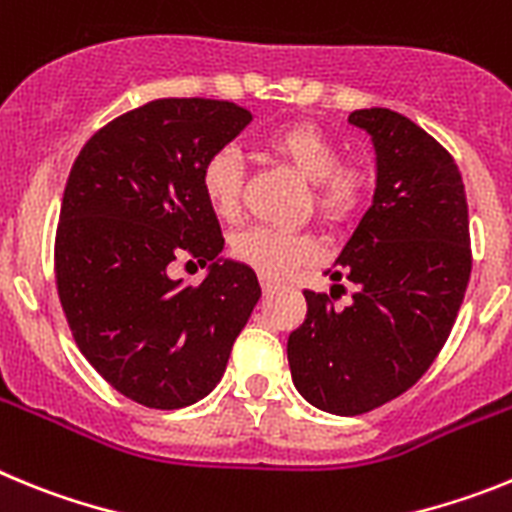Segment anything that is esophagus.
<instances>
[{
    "label": "esophagus",
    "mask_w": 512,
    "mask_h": 512,
    "mask_svg": "<svg viewBox=\"0 0 512 512\" xmlns=\"http://www.w3.org/2000/svg\"><path fill=\"white\" fill-rule=\"evenodd\" d=\"M261 287H264V292H271V289L277 287V282H274V279H269V277H261Z\"/></svg>",
    "instance_id": "esophagus-1"
}]
</instances>
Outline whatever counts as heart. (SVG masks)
<instances>
[{"mask_svg":"<svg viewBox=\"0 0 512 512\" xmlns=\"http://www.w3.org/2000/svg\"><path fill=\"white\" fill-rule=\"evenodd\" d=\"M264 148L271 156L287 161L312 182L315 210L341 223L354 215L366 197L369 176L359 164L338 161L341 148L325 130L312 122H289L264 135ZM243 158L235 148H217L202 166V192L207 202L223 220L241 215L243 200ZM238 261L269 279H282L318 256V243L305 233H289L277 228H248L230 243Z\"/></svg>","mask_w":512,"mask_h":512,"instance_id":"1","label":"heart"}]
</instances>
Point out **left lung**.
I'll use <instances>...</instances> for the list:
<instances>
[{"label": "left lung", "mask_w": 512, "mask_h": 512, "mask_svg": "<svg viewBox=\"0 0 512 512\" xmlns=\"http://www.w3.org/2000/svg\"><path fill=\"white\" fill-rule=\"evenodd\" d=\"M348 122L377 156L372 205L328 269L356 292L336 307L333 292L305 289L307 318L287 341L297 392L333 415L369 413L428 372L472 271L467 194L449 151L384 107L351 112Z\"/></svg>", "instance_id": "obj_1"}]
</instances>
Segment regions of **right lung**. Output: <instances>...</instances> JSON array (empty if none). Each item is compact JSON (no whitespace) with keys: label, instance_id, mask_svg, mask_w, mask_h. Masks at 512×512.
Masks as SVG:
<instances>
[{"label":"right lung","instance_id":"right-lung-1","mask_svg":"<svg viewBox=\"0 0 512 512\" xmlns=\"http://www.w3.org/2000/svg\"><path fill=\"white\" fill-rule=\"evenodd\" d=\"M220 99H156L87 140L71 166L56 233V284L76 346L146 408L210 395L261 297L251 266L225 259L202 166L251 122ZM210 263L192 288L168 274Z\"/></svg>","mask_w":512,"mask_h":512}]
</instances>
